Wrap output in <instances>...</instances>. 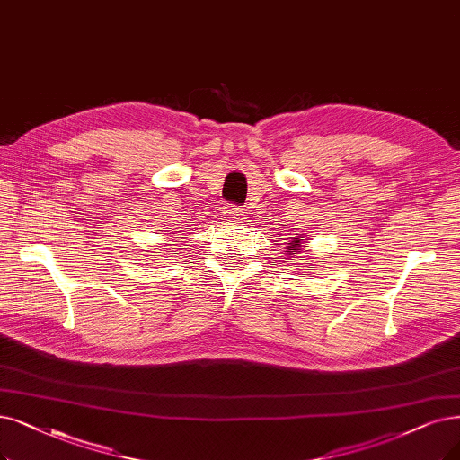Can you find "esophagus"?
<instances>
[{"instance_id": "esophagus-1", "label": "esophagus", "mask_w": 460, "mask_h": 460, "mask_svg": "<svg viewBox=\"0 0 460 460\" xmlns=\"http://www.w3.org/2000/svg\"><path fill=\"white\" fill-rule=\"evenodd\" d=\"M225 218L232 220V223H240V220H243V208H237V206H226L225 208Z\"/></svg>"}]
</instances>
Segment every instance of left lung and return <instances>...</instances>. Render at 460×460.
I'll list each match as a JSON object with an SVG mask.
<instances>
[{
    "label": "left lung",
    "instance_id": "obj_1",
    "mask_svg": "<svg viewBox=\"0 0 460 460\" xmlns=\"http://www.w3.org/2000/svg\"><path fill=\"white\" fill-rule=\"evenodd\" d=\"M302 237H304V234H294V237H288V243H287V252H288V259L290 261H294V259H304V256H298L300 254V251L305 247V243L307 242H304L302 240ZM311 266H315V264H311ZM307 275H311L309 271H305ZM304 275V273H302Z\"/></svg>",
    "mask_w": 460,
    "mask_h": 460
}]
</instances>
